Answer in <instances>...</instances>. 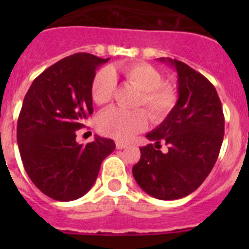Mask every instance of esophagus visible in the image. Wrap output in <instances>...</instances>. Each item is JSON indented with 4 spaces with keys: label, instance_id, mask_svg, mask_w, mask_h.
<instances>
[{
    "label": "esophagus",
    "instance_id": "1",
    "mask_svg": "<svg viewBox=\"0 0 249 249\" xmlns=\"http://www.w3.org/2000/svg\"><path fill=\"white\" fill-rule=\"evenodd\" d=\"M116 147H117V149H122V148H126V147H128V143H126V142H116Z\"/></svg>",
    "mask_w": 249,
    "mask_h": 249
}]
</instances>
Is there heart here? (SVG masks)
Here are the masks:
<instances>
[{"label": "heart", "instance_id": "b5f03b06", "mask_svg": "<svg viewBox=\"0 0 249 249\" xmlns=\"http://www.w3.org/2000/svg\"><path fill=\"white\" fill-rule=\"evenodd\" d=\"M121 73L127 83L141 91L136 107H144L153 122L160 123L168 117L178 101V91L171 82L163 81L157 68L144 62H132L118 68H103L94 74L91 85L92 100L103 106L111 102L116 91V74ZM148 123L144 109L124 111L109 108L97 118V129L107 137L126 141L143 131Z\"/></svg>", "mask_w": 249, "mask_h": 249}]
</instances>
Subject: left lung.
<instances>
[{
    "instance_id": "8db88e82",
    "label": "left lung",
    "mask_w": 249,
    "mask_h": 249,
    "mask_svg": "<svg viewBox=\"0 0 249 249\" xmlns=\"http://www.w3.org/2000/svg\"><path fill=\"white\" fill-rule=\"evenodd\" d=\"M160 61L177 71L178 101L168 117L147 133L155 144L141 147L132 173L144 192L171 201L192 193L210 175L221 151L224 116L214 86L203 74L177 59ZM160 142L169 147L166 154Z\"/></svg>"
}]
</instances>
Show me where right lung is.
Returning a JSON list of instances; mask_svg holds the SVG:
<instances>
[{"label":"right lung","instance_id":"obj_1","mask_svg":"<svg viewBox=\"0 0 249 249\" xmlns=\"http://www.w3.org/2000/svg\"><path fill=\"white\" fill-rule=\"evenodd\" d=\"M108 59L83 52L65 57L26 93L17 122L19 155L31 181L50 198L68 202L86 195L116 148L113 141L98 136L86 146L76 142V131L93 113L96 70Z\"/></svg>","mask_w":249,"mask_h":249}]
</instances>
